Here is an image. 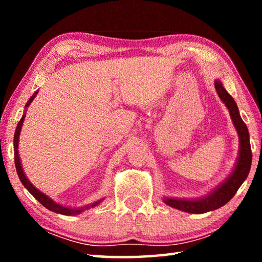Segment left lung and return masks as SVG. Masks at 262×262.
I'll return each mask as SVG.
<instances>
[{
    "instance_id": "obj_1",
    "label": "left lung",
    "mask_w": 262,
    "mask_h": 262,
    "mask_svg": "<svg viewBox=\"0 0 262 262\" xmlns=\"http://www.w3.org/2000/svg\"><path fill=\"white\" fill-rule=\"evenodd\" d=\"M215 89L221 100L228 107L233 125L238 132L239 141H241L239 157L237 165L234 167L231 176L208 196L200 199V200H179V199H165L164 200L167 206L186 212H190V214H203V212L219 209L225 203H228L233 198V195L237 193L238 188L241 187L244 180L247 178L252 164L250 135H248V129L245 122L242 120L241 115H239L236 101L229 95V92L225 90L220 81L215 82Z\"/></svg>"
}]
</instances>
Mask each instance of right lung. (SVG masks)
<instances>
[{"label": "right lung", "instance_id": "right-lung-1", "mask_svg": "<svg viewBox=\"0 0 262 262\" xmlns=\"http://www.w3.org/2000/svg\"><path fill=\"white\" fill-rule=\"evenodd\" d=\"M35 95H37V92H34V95L31 96V98L29 99L28 103H26L25 107H28V106L31 104V101H32L34 99ZM24 118H25V114H23V117H21V119L18 122V125H17V128H16V132H15V137H14V148H15V165H16V170H17V174H18L19 177V180L21 181V184L24 185V187L29 190V192L33 195V196L37 199V200L41 203V205L47 208L48 210L51 211H54V212H57V214H62V215H69V216H73V215H77V214H81V212L84 210V208H81V209H72V208H67V207H63V206H60L57 205V203H55L53 200H51L50 198L47 196V195H45L43 193H41L40 190L37 189L34 187V186L30 183V181L28 180V178H26L24 172H23V168H21V165H20V161H19V156H18V150H17V148H18V139H19V133H20V129H21V125H23V121H24ZM101 202V200L97 201L95 203H92L91 206H88L86 208H90V207H95L97 205H99V203Z\"/></svg>", "mask_w": 262, "mask_h": 262}]
</instances>
